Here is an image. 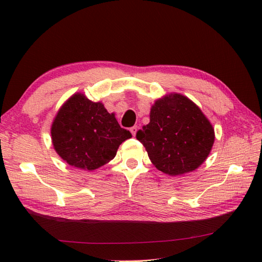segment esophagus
Returning <instances> with one entry per match:
<instances>
[{"label":"esophagus","instance_id":"34e87169","mask_svg":"<svg viewBox=\"0 0 262 262\" xmlns=\"http://www.w3.org/2000/svg\"><path fill=\"white\" fill-rule=\"evenodd\" d=\"M130 131L132 133V136H136V133L138 131V126L137 125H133L132 127H130Z\"/></svg>","mask_w":262,"mask_h":262}]
</instances>
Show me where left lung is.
<instances>
[{
  "instance_id": "1",
  "label": "left lung",
  "mask_w": 262,
  "mask_h": 262,
  "mask_svg": "<svg viewBox=\"0 0 262 262\" xmlns=\"http://www.w3.org/2000/svg\"><path fill=\"white\" fill-rule=\"evenodd\" d=\"M158 170L179 176L195 170L206 160L214 141L208 119L192 101L180 94L158 100L150 123L137 132Z\"/></svg>"
}]
</instances>
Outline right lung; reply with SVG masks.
<instances>
[{
    "mask_svg": "<svg viewBox=\"0 0 262 262\" xmlns=\"http://www.w3.org/2000/svg\"><path fill=\"white\" fill-rule=\"evenodd\" d=\"M51 136L57 155L70 165L84 170L111 161L119 145L132 137L103 104L81 93L70 98L57 112Z\"/></svg>",
    "mask_w": 262,
    "mask_h": 262,
    "instance_id": "obj_1",
    "label": "right lung"
}]
</instances>
